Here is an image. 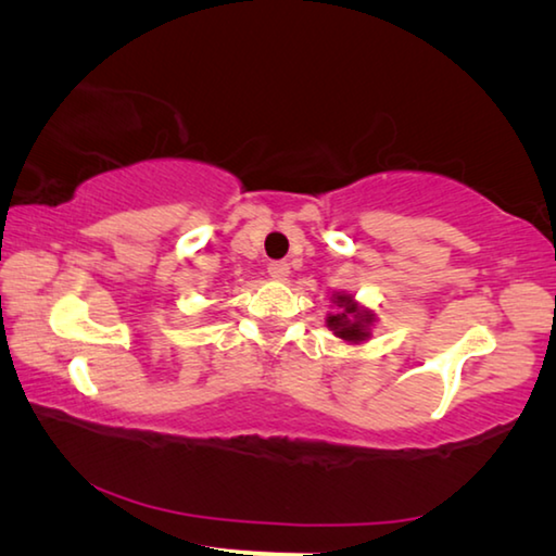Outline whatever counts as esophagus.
Wrapping results in <instances>:
<instances>
[{
    "label": "esophagus",
    "instance_id": "34e87169",
    "mask_svg": "<svg viewBox=\"0 0 556 556\" xmlns=\"http://www.w3.org/2000/svg\"><path fill=\"white\" fill-rule=\"evenodd\" d=\"M267 269H269V277L277 279V281H285L289 277V265H287V262H271Z\"/></svg>",
    "mask_w": 556,
    "mask_h": 556
}]
</instances>
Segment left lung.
Listing matches in <instances>:
<instances>
[{
  "instance_id": "obj_1",
  "label": "left lung",
  "mask_w": 556,
  "mask_h": 556,
  "mask_svg": "<svg viewBox=\"0 0 556 556\" xmlns=\"http://www.w3.org/2000/svg\"><path fill=\"white\" fill-rule=\"evenodd\" d=\"M328 301L333 306V312L326 314L328 331H333V336L341 338L343 343H368L372 338V328L378 324L372 308L361 304L355 294H348V291H333Z\"/></svg>"
}]
</instances>
